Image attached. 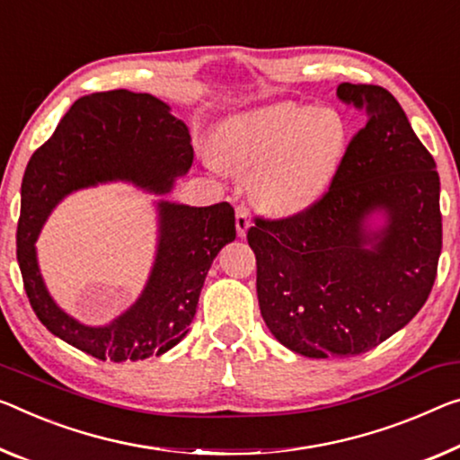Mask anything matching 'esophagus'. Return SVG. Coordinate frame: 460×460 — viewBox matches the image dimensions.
<instances>
[{
  "label": "esophagus",
  "instance_id": "34e87169",
  "mask_svg": "<svg viewBox=\"0 0 460 460\" xmlns=\"http://www.w3.org/2000/svg\"><path fill=\"white\" fill-rule=\"evenodd\" d=\"M251 228V209L244 206V203H240L236 208V230H238V236H244L246 230Z\"/></svg>",
  "mask_w": 460,
  "mask_h": 460
}]
</instances>
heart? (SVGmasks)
<instances>
[{
    "instance_id": "heart-1",
    "label": "heart",
    "mask_w": 460,
    "mask_h": 460,
    "mask_svg": "<svg viewBox=\"0 0 460 460\" xmlns=\"http://www.w3.org/2000/svg\"><path fill=\"white\" fill-rule=\"evenodd\" d=\"M348 144L349 125L341 112L286 102L226 123L220 158L234 171L254 172L252 195L267 211L294 216L323 199Z\"/></svg>"
}]
</instances>
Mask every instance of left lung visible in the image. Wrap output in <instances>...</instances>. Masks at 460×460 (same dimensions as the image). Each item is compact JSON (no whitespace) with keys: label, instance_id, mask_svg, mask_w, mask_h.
<instances>
[{"label":"left lung","instance_id":"obj_1","mask_svg":"<svg viewBox=\"0 0 460 460\" xmlns=\"http://www.w3.org/2000/svg\"><path fill=\"white\" fill-rule=\"evenodd\" d=\"M366 111L323 199L249 228L263 321L306 358H349L376 348L420 313L442 251L440 176L391 92L339 84ZM385 210L387 226L365 220Z\"/></svg>","mask_w":460,"mask_h":460}]
</instances>
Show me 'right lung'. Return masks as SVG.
Returning a JSON list of instances; mask_svg holds the SVG:
<instances>
[{"label": "right lung", "instance_id": "add662e5", "mask_svg": "<svg viewBox=\"0 0 460 460\" xmlns=\"http://www.w3.org/2000/svg\"><path fill=\"white\" fill-rule=\"evenodd\" d=\"M193 164L187 125L152 94L129 90L82 96L28 162L18 220V265L39 321L98 359L137 362L174 348L189 333L197 302L224 244L236 238L234 208L158 203V251L139 300L107 327H86L53 302L37 263L39 232L72 190L129 181L164 195Z\"/></svg>", "mask_w": 460, "mask_h": 460}]
</instances>
